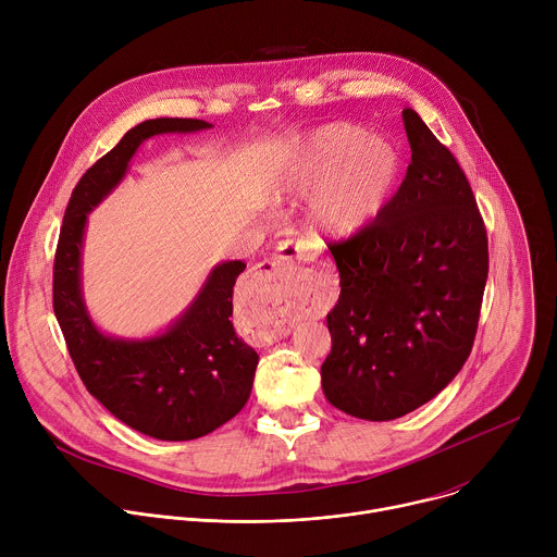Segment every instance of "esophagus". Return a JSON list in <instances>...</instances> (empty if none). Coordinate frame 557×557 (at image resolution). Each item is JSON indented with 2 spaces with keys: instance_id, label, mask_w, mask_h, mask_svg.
<instances>
[{
  "instance_id": "obj_1",
  "label": "esophagus",
  "mask_w": 557,
  "mask_h": 557,
  "mask_svg": "<svg viewBox=\"0 0 557 557\" xmlns=\"http://www.w3.org/2000/svg\"><path fill=\"white\" fill-rule=\"evenodd\" d=\"M301 258V249L293 243H286L277 249V253L271 258V260H264L256 267L253 271V277L256 280H269L277 290L280 295H286L288 288L295 284L297 280V267H295V260ZM290 320L282 312L277 314V320L273 322V329H271V339H282L290 333Z\"/></svg>"
}]
</instances>
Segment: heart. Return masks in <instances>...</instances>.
I'll list each match as a JSON object with an SVG mask.
<instances>
[{"label": "heart", "mask_w": 557, "mask_h": 557, "mask_svg": "<svg viewBox=\"0 0 557 557\" xmlns=\"http://www.w3.org/2000/svg\"><path fill=\"white\" fill-rule=\"evenodd\" d=\"M399 181L401 156L394 145L359 125L329 123L293 149L275 191L299 196L317 186L306 224L326 240H344L383 213Z\"/></svg>", "instance_id": "heart-1"}]
</instances>
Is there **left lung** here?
Returning a JSON list of instances; mask_svg holds the SVG:
<instances>
[{
	"mask_svg": "<svg viewBox=\"0 0 557 557\" xmlns=\"http://www.w3.org/2000/svg\"><path fill=\"white\" fill-rule=\"evenodd\" d=\"M408 174L383 213L331 245L339 299L329 312L326 399L366 421L399 419L465 366L490 271L487 231L451 151L406 108Z\"/></svg>",
	"mask_w": 557,
	"mask_h": 557,
	"instance_id": "obj_1",
	"label": "left lung"
}]
</instances>
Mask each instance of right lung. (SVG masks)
I'll list each match as a JSON object with an SVG mask.
<instances>
[{"instance_id": "add662e5", "label": "right lung", "mask_w": 557, "mask_h": 557, "mask_svg": "<svg viewBox=\"0 0 557 557\" xmlns=\"http://www.w3.org/2000/svg\"><path fill=\"white\" fill-rule=\"evenodd\" d=\"M213 127L200 119H149L76 183L59 233L52 301L74 368L88 392L127 428L158 441H191L231 421L251 396L258 352L235 335L233 286L247 264H215L191 304L161 333H103L86 306L82 253L92 213L125 178L138 147L158 134Z\"/></svg>"}]
</instances>
